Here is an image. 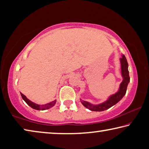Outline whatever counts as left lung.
Listing matches in <instances>:
<instances>
[{"label":"left lung","instance_id":"8db88e82","mask_svg":"<svg viewBox=\"0 0 149 149\" xmlns=\"http://www.w3.org/2000/svg\"><path fill=\"white\" fill-rule=\"evenodd\" d=\"M121 62V69H122V75L123 76V81L121 83L120 89L116 94L113 95L107 100V101L98 105H93L86 101H81V103L85 107L92 111H104L108 109L112 106L116 104L122 99V97L125 95L127 90V85L130 82V75L128 71V63L125 56L123 55L120 58Z\"/></svg>","mask_w":149,"mask_h":149}]
</instances>
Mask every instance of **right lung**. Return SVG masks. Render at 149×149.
<instances>
[{
	"instance_id": "add662e5",
	"label": "right lung",
	"mask_w": 149,
	"mask_h": 149,
	"mask_svg": "<svg viewBox=\"0 0 149 149\" xmlns=\"http://www.w3.org/2000/svg\"><path fill=\"white\" fill-rule=\"evenodd\" d=\"M21 96H22V99L25 100V102H26L27 104L29 106V107H31V108H33V109L38 110H43L45 109H49V108L53 107V106L56 104V100H54V101H52L50 103H48V104H47L39 105V104H35V103L31 102V100H29L26 97V96L22 94V93H21Z\"/></svg>"
}]
</instances>
